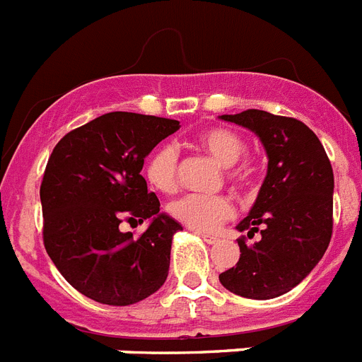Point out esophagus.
I'll return each mask as SVG.
<instances>
[{"label":"esophagus","instance_id":"obj_1","mask_svg":"<svg viewBox=\"0 0 362 362\" xmlns=\"http://www.w3.org/2000/svg\"><path fill=\"white\" fill-rule=\"evenodd\" d=\"M198 235L203 238V240L207 242V244H216L218 242L216 237H213V235H207V233H198Z\"/></svg>","mask_w":362,"mask_h":362}]
</instances>
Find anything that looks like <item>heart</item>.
<instances>
[{"mask_svg": "<svg viewBox=\"0 0 362 362\" xmlns=\"http://www.w3.org/2000/svg\"><path fill=\"white\" fill-rule=\"evenodd\" d=\"M196 146L213 157L220 166L228 168V177L235 183H242L247 177L246 166H233L246 151L244 140L235 131L226 127H207L196 136ZM146 181L155 190L168 194L177 187V151L174 146L163 144L149 155L144 168ZM170 216L185 228L198 233H214L231 220L235 214L231 199L226 196H198L187 194L174 199L168 205Z\"/></svg>", "mask_w": 362, "mask_h": 362, "instance_id": "1", "label": "heart"}]
</instances>
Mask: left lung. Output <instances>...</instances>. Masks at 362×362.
Instances as JSON below:
<instances>
[{"label": "left lung", "instance_id": "left-lung-1", "mask_svg": "<svg viewBox=\"0 0 362 362\" xmlns=\"http://www.w3.org/2000/svg\"><path fill=\"white\" fill-rule=\"evenodd\" d=\"M252 131L267 151L268 170L252 211L237 226L261 238L238 240L237 267L220 274L229 292L272 300L300 285L320 262L333 231V168L325 149L303 122L267 110L223 115Z\"/></svg>", "mask_w": 362, "mask_h": 362}]
</instances>
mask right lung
<instances>
[{"instance_id": "add662e5", "label": "right lung", "mask_w": 362, "mask_h": 362, "mask_svg": "<svg viewBox=\"0 0 362 362\" xmlns=\"http://www.w3.org/2000/svg\"><path fill=\"white\" fill-rule=\"evenodd\" d=\"M177 120L107 112L70 131L47 160L40 187L44 246L62 277L105 305H133L168 277L172 238L183 231L140 175L144 159ZM122 219H148L139 239Z\"/></svg>"}]
</instances>
